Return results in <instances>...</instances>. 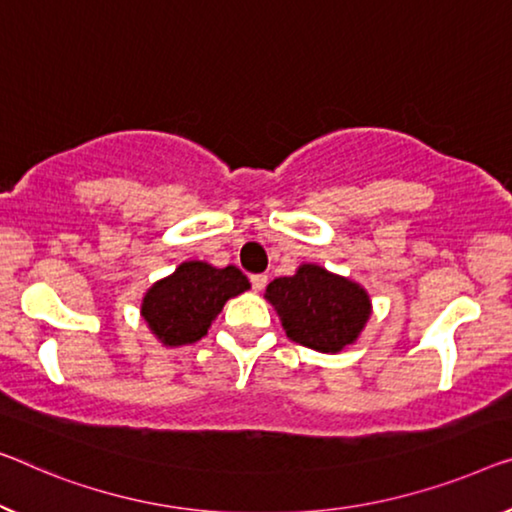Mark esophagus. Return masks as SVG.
<instances>
[{"label":"esophagus","instance_id":"34e87169","mask_svg":"<svg viewBox=\"0 0 512 512\" xmlns=\"http://www.w3.org/2000/svg\"><path fill=\"white\" fill-rule=\"evenodd\" d=\"M250 282H253L255 292H262V289L266 287V282H269V276H266V273H255V276H250Z\"/></svg>","mask_w":512,"mask_h":512}]
</instances>
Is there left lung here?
Here are the masks:
<instances>
[{"instance_id": "8db88e82", "label": "left lung", "mask_w": 512, "mask_h": 512, "mask_svg": "<svg viewBox=\"0 0 512 512\" xmlns=\"http://www.w3.org/2000/svg\"><path fill=\"white\" fill-rule=\"evenodd\" d=\"M264 299L289 340L322 354L356 345L372 315L368 289L319 264H301L294 276L271 280Z\"/></svg>"}]
</instances>
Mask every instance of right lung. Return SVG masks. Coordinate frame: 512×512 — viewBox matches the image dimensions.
Returning <instances> with one entry per match:
<instances>
[{
    "mask_svg": "<svg viewBox=\"0 0 512 512\" xmlns=\"http://www.w3.org/2000/svg\"><path fill=\"white\" fill-rule=\"evenodd\" d=\"M246 289L250 280L236 266L218 269L202 259H188L144 292L140 315L163 347L193 345L207 335L223 305Z\"/></svg>",
    "mask_w": 512,
    "mask_h": 512,
    "instance_id": "obj_1",
    "label": "right lung"
}]
</instances>
